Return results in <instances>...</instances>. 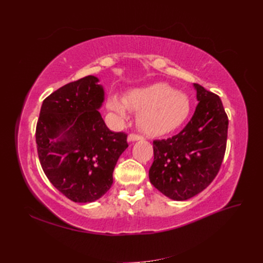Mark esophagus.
Wrapping results in <instances>:
<instances>
[{
	"mask_svg": "<svg viewBox=\"0 0 263 263\" xmlns=\"http://www.w3.org/2000/svg\"><path fill=\"white\" fill-rule=\"evenodd\" d=\"M144 137L140 136V135H136V134H130L128 136V141H138V140H142Z\"/></svg>",
	"mask_w": 263,
	"mask_h": 263,
	"instance_id": "1",
	"label": "esophagus"
}]
</instances>
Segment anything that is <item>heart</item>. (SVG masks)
Returning <instances> with one entry per match:
<instances>
[{"mask_svg": "<svg viewBox=\"0 0 263 263\" xmlns=\"http://www.w3.org/2000/svg\"><path fill=\"white\" fill-rule=\"evenodd\" d=\"M106 106L122 116L128 109L138 113L139 127L151 136H160L179 128L192 108L186 94L166 83L132 89L123 99L112 95L107 99Z\"/></svg>", "mask_w": 263, "mask_h": 263, "instance_id": "1", "label": "heart"}]
</instances>
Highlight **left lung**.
I'll return each instance as SVG.
<instances>
[{
    "instance_id": "8db88e82",
    "label": "left lung",
    "mask_w": 263,
    "mask_h": 263,
    "mask_svg": "<svg viewBox=\"0 0 263 263\" xmlns=\"http://www.w3.org/2000/svg\"><path fill=\"white\" fill-rule=\"evenodd\" d=\"M198 104L187 125L172 138L154 141L149 180L174 201L195 196L217 176L224 159L228 117L218 95L193 84Z\"/></svg>"
}]
</instances>
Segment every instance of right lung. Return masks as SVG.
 I'll return each instance as SVG.
<instances>
[{
    "label": "right lung",
    "mask_w": 263,
    "mask_h": 263,
    "mask_svg": "<svg viewBox=\"0 0 263 263\" xmlns=\"http://www.w3.org/2000/svg\"><path fill=\"white\" fill-rule=\"evenodd\" d=\"M99 78L63 85L43 102L36 127L39 161L51 184L76 203H91L113 184L125 133L110 132L99 112L105 99Z\"/></svg>",
    "instance_id": "right-lung-1"
}]
</instances>
